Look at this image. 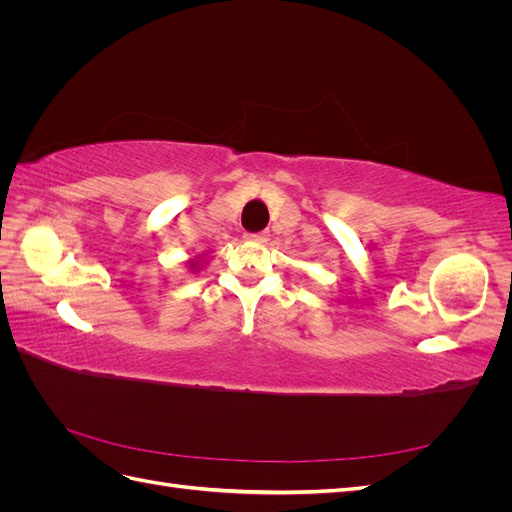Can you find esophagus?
I'll list each match as a JSON object with an SVG mask.
<instances>
[{
  "instance_id": "1",
  "label": "esophagus",
  "mask_w": 512,
  "mask_h": 512,
  "mask_svg": "<svg viewBox=\"0 0 512 512\" xmlns=\"http://www.w3.org/2000/svg\"><path fill=\"white\" fill-rule=\"evenodd\" d=\"M245 239L252 241V243H267L269 232H254V235H245Z\"/></svg>"
}]
</instances>
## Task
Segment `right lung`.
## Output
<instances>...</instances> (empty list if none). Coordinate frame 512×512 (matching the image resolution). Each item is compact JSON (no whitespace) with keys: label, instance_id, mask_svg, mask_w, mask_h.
<instances>
[{"label":"right lung","instance_id":"right-lung-1","mask_svg":"<svg viewBox=\"0 0 512 512\" xmlns=\"http://www.w3.org/2000/svg\"><path fill=\"white\" fill-rule=\"evenodd\" d=\"M207 256H209V254L205 252L203 256H200V254H198V256H194V258H190V260H188V269H190L192 273H196V271H200V269H203V267L207 265Z\"/></svg>","mask_w":512,"mask_h":512}]
</instances>
